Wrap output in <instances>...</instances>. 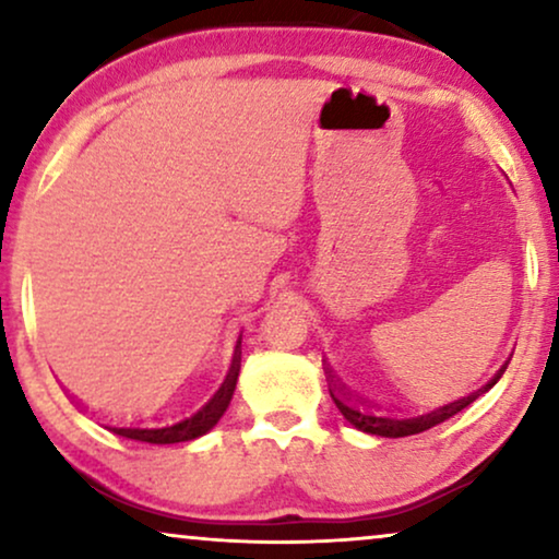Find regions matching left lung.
<instances>
[{
    "instance_id": "1",
    "label": "left lung",
    "mask_w": 559,
    "mask_h": 559,
    "mask_svg": "<svg viewBox=\"0 0 559 559\" xmlns=\"http://www.w3.org/2000/svg\"><path fill=\"white\" fill-rule=\"evenodd\" d=\"M507 371V366L499 369V373L488 381L486 386H480L478 392H471L468 396H461V400L450 402V404H442V407L432 409V412H423V415H407V417H396V415H389V412H377V409H369V407H361L358 402H350L348 396H343L341 392H335L331 389V396L335 402V407L341 409V415L348 419L350 425L356 427V430L361 432H369V435H381V438H407V435H417V432H425L430 430V427L445 423L457 412L468 407L478 400L480 394H486L488 389H491L496 381L501 379V373Z\"/></svg>"
}]
</instances>
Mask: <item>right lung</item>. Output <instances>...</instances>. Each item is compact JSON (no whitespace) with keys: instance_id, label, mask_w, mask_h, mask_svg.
<instances>
[{"instance_id":"obj_1","label":"right lung","mask_w":559,"mask_h":559,"mask_svg":"<svg viewBox=\"0 0 559 559\" xmlns=\"http://www.w3.org/2000/svg\"><path fill=\"white\" fill-rule=\"evenodd\" d=\"M239 369H241V338L236 343L234 350V361L231 369H228L224 384L218 386V392L211 396L203 407H198L190 415L175 419L170 425H136V423H124V425H106V430H111L114 435H121V438L129 440H140V442H152V445H173V442H188L205 435L209 430L216 427V423L224 417V412L231 404L234 389H236V379H239Z\"/></svg>"}]
</instances>
